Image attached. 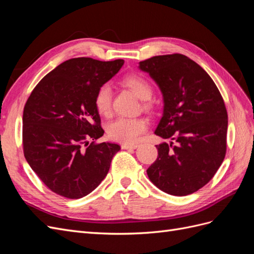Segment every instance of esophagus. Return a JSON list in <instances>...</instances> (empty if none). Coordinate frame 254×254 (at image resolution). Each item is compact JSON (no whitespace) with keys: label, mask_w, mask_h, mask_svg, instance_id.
<instances>
[{"label":"esophagus","mask_w":254,"mask_h":254,"mask_svg":"<svg viewBox=\"0 0 254 254\" xmlns=\"http://www.w3.org/2000/svg\"><path fill=\"white\" fill-rule=\"evenodd\" d=\"M139 147V145L137 144H123L122 145V148L123 149H135V148H137Z\"/></svg>","instance_id":"1"}]
</instances>
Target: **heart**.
<instances>
[{
	"instance_id": "b5f03b06",
	"label": "heart",
	"mask_w": 254,
	"mask_h": 254,
	"mask_svg": "<svg viewBox=\"0 0 254 254\" xmlns=\"http://www.w3.org/2000/svg\"><path fill=\"white\" fill-rule=\"evenodd\" d=\"M123 83L136 94L142 101H145L144 108H148L149 101L152 96L151 84L140 75H129L123 79ZM94 104L96 110L104 117H109L111 114L112 106V89L109 83H104L99 87L95 93ZM148 128V122L137 118L128 119L120 118L115 120L108 127V135L111 140L122 142L125 144H133L139 141L142 133Z\"/></svg>"
}]
</instances>
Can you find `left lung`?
<instances>
[{
	"instance_id": "left-lung-1",
	"label": "left lung",
	"mask_w": 254,
	"mask_h": 254,
	"mask_svg": "<svg viewBox=\"0 0 254 254\" xmlns=\"http://www.w3.org/2000/svg\"><path fill=\"white\" fill-rule=\"evenodd\" d=\"M139 67L163 95L155 134L171 140L156 145L158 158L148 167V178L170 195L193 194L213 178L226 156L224 99L210 75L181 54L151 57Z\"/></svg>"
}]
</instances>
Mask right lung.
I'll use <instances>...</instances> for the list:
<instances>
[{
	"mask_svg": "<svg viewBox=\"0 0 254 254\" xmlns=\"http://www.w3.org/2000/svg\"><path fill=\"white\" fill-rule=\"evenodd\" d=\"M123 64V59H68L45 75L29 95L22 119L23 151L32 170L54 193L82 198L108 174L121 147L95 143L105 131L94 97Z\"/></svg>",
	"mask_w": 254,
	"mask_h": 254,
	"instance_id": "obj_1",
	"label": "right lung"
}]
</instances>
